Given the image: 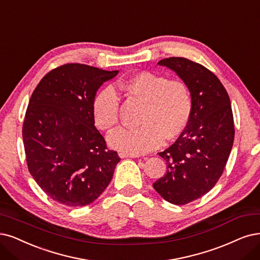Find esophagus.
Wrapping results in <instances>:
<instances>
[{
    "instance_id": "34e87169",
    "label": "esophagus",
    "mask_w": 260,
    "mask_h": 260,
    "mask_svg": "<svg viewBox=\"0 0 260 260\" xmlns=\"http://www.w3.org/2000/svg\"><path fill=\"white\" fill-rule=\"evenodd\" d=\"M119 155L121 158H127V157H131V158H135V157H139V155L137 154H126V153H119Z\"/></svg>"
}]
</instances>
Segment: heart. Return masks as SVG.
Returning a JSON list of instances; mask_svg holds the SVG:
<instances>
[{
    "mask_svg": "<svg viewBox=\"0 0 260 260\" xmlns=\"http://www.w3.org/2000/svg\"><path fill=\"white\" fill-rule=\"evenodd\" d=\"M121 88L145 104L140 127H119L107 141L112 149L126 154H142L158 148L162 138L169 140L184 129L191 111L188 86L181 80L151 72H141L121 83ZM120 98L112 86H105L95 95L93 117L101 129L112 128L119 120Z\"/></svg>",
    "mask_w": 260,
    "mask_h": 260,
    "instance_id": "1",
    "label": "heart"
}]
</instances>
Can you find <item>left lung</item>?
I'll return each mask as SVG.
<instances>
[{"label":"left lung","mask_w":260,"mask_h":260,"mask_svg":"<svg viewBox=\"0 0 260 260\" xmlns=\"http://www.w3.org/2000/svg\"><path fill=\"white\" fill-rule=\"evenodd\" d=\"M157 64L186 83L191 111L176 142L158 153L167 171L153 187L168 203L186 205L212 189L223 174L235 138L233 110L224 85L205 66L175 56Z\"/></svg>","instance_id":"left-lung-1"}]
</instances>
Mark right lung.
Returning <instances> with one entry per match:
<instances>
[{
	"label": "right lung",
	"mask_w": 260,
	"mask_h": 260,
	"mask_svg": "<svg viewBox=\"0 0 260 260\" xmlns=\"http://www.w3.org/2000/svg\"><path fill=\"white\" fill-rule=\"evenodd\" d=\"M119 71L65 64L48 73L28 102L22 137L28 171L45 193L67 207L92 204L120 161L96 129L93 101Z\"/></svg>",
	"instance_id": "1"
}]
</instances>
